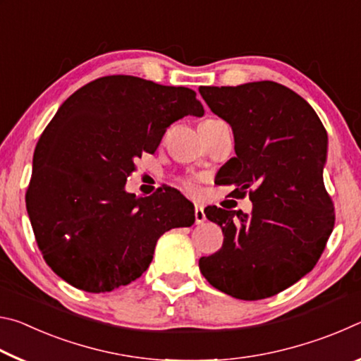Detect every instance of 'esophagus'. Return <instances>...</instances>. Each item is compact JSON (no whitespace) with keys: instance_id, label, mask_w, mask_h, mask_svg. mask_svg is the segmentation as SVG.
<instances>
[{"instance_id":"34e87169","label":"esophagus","mask_w":361,"mask_h":361,"mask_svg":"<svg viewBox=\"0 0 361 361\" xmlns=\"http://www.w3.org/2000/svg\"><path fill=\"white\" fill-rule=\"evenodd\" d=\"M194 216H195V223L197 224H202L205 221V212H204V207L200 204H195Z\"/></svg>"}]
</instances>
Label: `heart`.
<instances>
[{"mask_svg":"<svg viewBox=\"0 0 361 361\" xmlns=\"http://www.w3.org/2000/svg\"><path fill=\"white\" fill-rule=\"evenodd\" d=\"M207 121H216V119H207ZM207 121H204V122H207ZM183 186H185V189L186 191H189V192H195V186L192 185L191 181L189 180H186V181H183Z\"/></svg>","mask_w":361,"mask_h":361,"instance_id":"heart-1","label":"heart"}]
</instances>
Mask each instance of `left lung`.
Segmentation results:
<instances>
[{
    "label": "left lung",
    "mask_w": 361,
    "mask_h": 361,
    "mask_svg": "<svg viewBox=\"0 0 361 361\" xmlns=\"http://www.w3.org/2000/svg\"><path fill=\"white\" fill-rule=\"evenodd\" d=\"M213 113L234 133L235 157L219 169L221 185L250 189V213L207 207L223 229V247L199 259L212 286L256 301L277 295L312 271L334 226L323 185L328 135L301 95L274 81L200 85Z\"/></svg>",
    "instance_id": "obj_1"
}]
</instances>
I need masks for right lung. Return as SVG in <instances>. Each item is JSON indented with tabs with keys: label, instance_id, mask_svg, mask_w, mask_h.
I'll use <instances>...</instances> for the list:
<instances>
[{
	"label": "right lung",
	"instance_id": "obj_1",
	"mask_svg": "<svg viewBox=\"0 0 361 361\" xmlns=\"http://www.w3.org/2000/svg\"><path fill=\"white\" fill-rule=\"evenodd\" d=\"M185 116H204L192 89L126 75L85 84L57 109L35 148L25 200L42 258L60 279L113 291L149 267L164 232L194 224V207L173 188L149 197L126 191L135 159Z\"/></svg>",
	"mask_w": 361,
	"mask_h": 361
}]
</instances>
